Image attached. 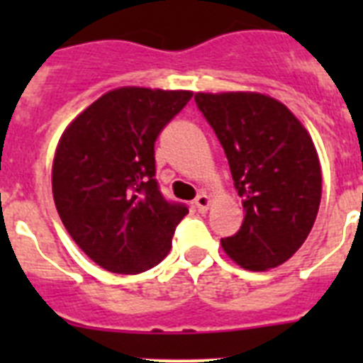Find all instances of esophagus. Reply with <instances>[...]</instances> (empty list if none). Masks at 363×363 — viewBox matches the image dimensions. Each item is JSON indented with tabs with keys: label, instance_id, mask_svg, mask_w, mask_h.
Returning <instances> with one entry per match:
<instances>
[{
	"label": "esophagus",
	"instance_id": "34e87169",
	"mask_svg": "<svg viewBox=\"0 0 363 363\" xmlns=\"http://www.w3.org/2000/svg\"><path fill=\"white\" fill-rule=\"evenodd\" d=\"M194 205H196V209L200 211V213H207V209L211 207V196L209 194H205V192H201V194H198L196 200H194Z\"/></svg>",
	"mask_w": 363,
	"mask_h": 363
}]
</instances>
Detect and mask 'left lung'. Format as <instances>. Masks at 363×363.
<instances>
[{
	"instance_id": "1",
	"label": "left lung",
	"mask_w": 363,
	"mask_h": 363,
	"mask_svg": "<svg viewBox=\"0 0 363 363\" xmlns=\"http://www.w3.org/2000/svg\"><path fill=\"white\" fill-rule=\"evenodd\" d=\"M198 108L229 160L243 223L221 247L247 271H269L309 236L322 198L313 138L281 101L262 92H196Z\"/></svg>"
}]
</instances>
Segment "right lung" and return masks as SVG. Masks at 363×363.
I'll use <instances>...</instances> for the list:
<instances>
[{"label":"right lung","mask_w":363,"mask_h":363,"mask_svg":"<svg viewBox=\"0 0 363 363\" xmlns=\"http://www.w3.org/2000/svg\"><path fill=\"white\" fill-rule=\"evenodd\" d=\"M191 91L120 86L79 112L57 142L52 196L63 225L89 258L116 274L158 265L189 209L163 200L154 142Z\"/></svg>","instance_id":"right-lung-1"}]
</instances>
